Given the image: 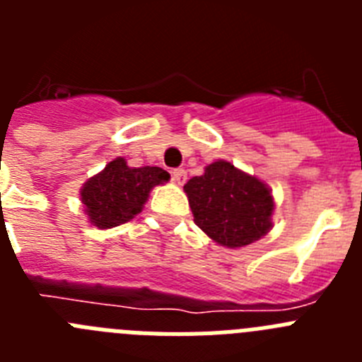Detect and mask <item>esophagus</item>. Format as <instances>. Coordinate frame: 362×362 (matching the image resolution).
I'll list each match as a JSON object with an SVG mask.
<instances>
[{
    "mask_svg": "<svg viewBox=\"0 0 362 362\" xmlns=\"http://www.w3.org/2000/svg\"><path fill=\"white\" fill-rule=\"evenodd\" d=\"M172 181H174L175 185H185V181H187V172H185L183 168H175V170L172 172Z\"/></svg>",
    "mask_w": 362,
    "mask_h": 362,
    "instance_id": "1",
    "label": "esophagus"
}]
</instances>
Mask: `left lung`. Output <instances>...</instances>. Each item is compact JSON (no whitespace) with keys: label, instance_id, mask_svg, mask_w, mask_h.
Instances as JSON below:
<instances>
[{"label":"left lung","instance_id":"obj_1","mask_svg":"<svg viewBox=\"0 0 362 362\" xmlns=\"http://www.w3.org/2000/svg\"><path fill=\"white\" fill-rule=\"evenodd\" d=\"M196 225L226 248L257 241L272 228L274 199L263 181L216 161L185 185Z\"/></svg>","mask_w":362,"mask_h":362}]
</instances>
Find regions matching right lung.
Segmentation results:
<instances>
[{"instance_id": "add662e5", "label": "right lung", "mask_w": 362, "mask_h": 362, "mask_svg": "<svg viewBox=\"0 0 362 362\" xmlns=\"http://www.w3.org/2000/svg\"><path fill=\"white\" fill-rule=\"evenodd\" d=\"M168 179V172L159 166L130 168L123 158H117L83 185L81 203L94 226H119L141 212L150 190Z\"/></svg>"}]
</instances>
